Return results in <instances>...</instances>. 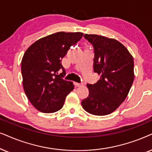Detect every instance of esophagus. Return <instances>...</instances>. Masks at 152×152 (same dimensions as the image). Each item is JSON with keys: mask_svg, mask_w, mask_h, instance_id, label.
<instances>
[{"mask_svg": "<svg viewBox=\"0 0 152 152\" xmlns=\"http://www.w3.org/2000/svg\"><path fill=\"white\" fill-rule=\"evenodd\" d=\"M74 86L76 87H80V86H83V83H74Z\"/></svg>", "mask_w": 152, "mask_h": 152, "instance_id": "obj_1", "label": "esophagus"}]
</instances>
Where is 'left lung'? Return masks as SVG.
I'll use <instances>...</instances> for the list:
<instances>
[{
  "label": "left lung",
  "instance_id": "left-lung-1",
  "mask_svg": "<svg viewBox=\"0 0 152 152\" xmlns=\"http://www.w3.org/2000/svg\"><path fill=\"white\" fill-rule=\"evenodd\" d=\"M94 48V72L101 76L94 84H87L89 95L81 102L83 109L94 115H106L120 106L134 79L133 59L120 42L104 36L85 34Z\"/></svg>",
  "mask_w": 152,
  "mask_h": 152
}]
</instances>
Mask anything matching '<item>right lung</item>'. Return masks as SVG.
<instances>
[{
  "label": "right lung",
  "instance_id": "add662e5",
  "mask_svg": "<svg viewBox=\"0 0 152 152\" xmlns=\"http://www.w3.org/2000/svg\"><path fill=\"white\" fill-rule=\"evenodd\" d=\"M82 32H59L38 39L26 50L21 61L23 86L28 100L40 112L55 113L74 90L72 82L63 79L62 59ZM63 69L59 75L58 72Z\"/></svg>",
  "mask_w": 152,
  "mask_h": 152
}]
</instances>
